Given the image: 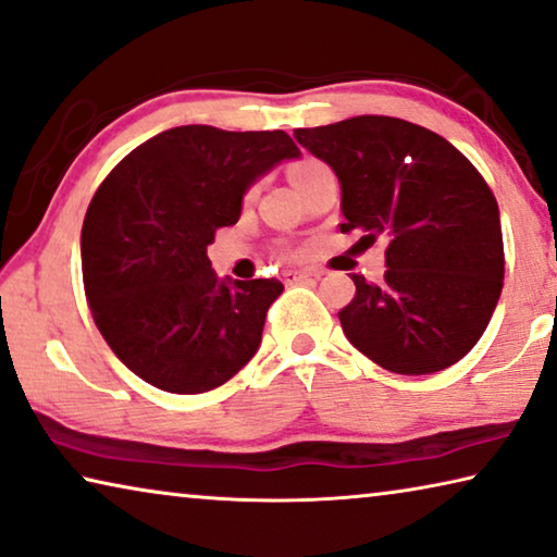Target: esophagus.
I'll return each mask as SVG.
<instances>
[{
  "instance_id": "obj_1",
  "label": "esophagus",
  "mask_w": 557,
  "mask_h": 557,
  "mask_svg": "<svg viewBox=\"0 0 557 557\" xmlns=\"http://www.w3.org/2000/svg\"><path fill=\"white\" fill-rule=\"evenodd\" d=\"M310 277H312L310 270H285L282 272V280H285L287 285H297V282H305Z\"/></svg>"
}]
</instances>
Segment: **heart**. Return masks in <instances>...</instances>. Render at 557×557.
I'll return each mask as SVG.
<instances>
[{
  "label": "heart",
  "instance_id": "heart-1",
  "mask_svg": "<svg viewBox=\"0 0 557 557\" xmlns=\"http://www.w3.org/2000/svg\"><path fill=\"white\" fill-rule=\"evenodd\" d=\"M312 165H317V163H314V161H305V163H297V165H295V168H293V171H289V178H293V181H295V178H297V175H299V173H305V171H310V168H312Z\"/></svg>",
  "mask_w": 557,
  "mask_h": 557
}]
</instances>
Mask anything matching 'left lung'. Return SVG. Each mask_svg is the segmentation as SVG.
<instances>
[{
	"instance_id": "1",
	"label": "left lung",
	"mask_w": 557,
	"mask_h": 557,
	"mask_svg": "<svg viewBox=\"0 0 557 557\" xmlns=\"http://www.w3.org/2000/svg\"><path fill=\"white\" fill-rule=\"evenodd\" d=\"M295 138L337 175L342 233L389 237L384 277L351 275L357 295L339 312L347 339L394 374H434L469 355L506 264L498 202L469 158L389 116L297 128Z\"/></svg>"
}]
</instances>
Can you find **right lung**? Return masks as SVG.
<instances>
[{
  "label": "right lung",
  "mask_w": 557,
  "mask_h": 557,
  "mask_svg": "<svg viewBox=\"0 0 557 557\" xmlns=\"http://www.w3.org/2000/svg\"><path fill=\"white\" fill-rule=\"evenodd\" d=\"M285 131L178 126L148 138L96 190L82 227L94 322L123 364L171 394L233 379L262 342L280 280L218 277L208 245L255 181L299 158Z\"/></svg>",
  "instance_id": "1"
}]
</instances>
